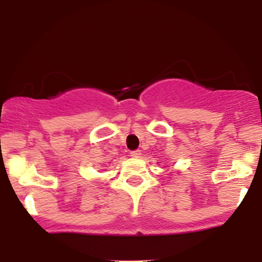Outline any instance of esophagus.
<instances>
[{"instance_id": "34e87169", "label": "esophagus", "mask_w": 262, "mask_h": 262, "mask_svg": "<svg viewBox=\"0 0 262 262\" xmlns=\"http://www.w3.org/2000/svg\"><path fill=\"white\" fill-rule=\"evenodd\" d=\"M140 155H141L140 150H134V151L130 152V156H132V158H134V159L140 158Z\"/></svg>"}]
</instances>
